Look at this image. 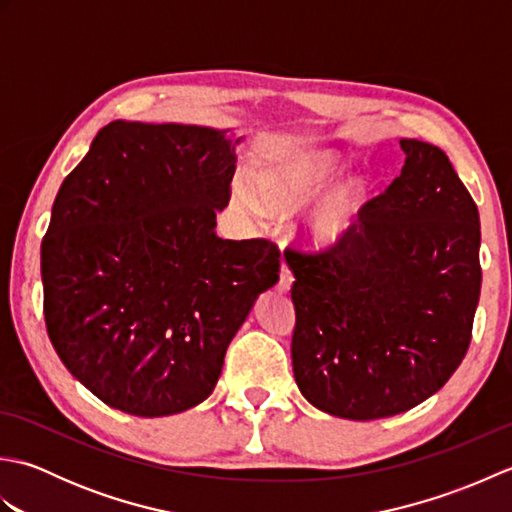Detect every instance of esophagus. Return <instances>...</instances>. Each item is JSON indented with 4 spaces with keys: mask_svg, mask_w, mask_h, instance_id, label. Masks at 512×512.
Wrapping results in <instances>:
<instances>
[{
    "mask_svg": "<svg viewBox=\"0 0 512 512\" xmlns=\"http://www.w3.org/2000/svg\"><path fill=\"white\" fill-rule=\"evenodd\" d=\"M292 281H295V275H292V270L288 268L286 262H281V270H279V284H277V290L279 292H288Z\"/></svg>",
    "mask_w": 512,
    "mask_h": 512,
    "instance_id": "obj_1",
    "label": "esophagus"
}]
</instances>
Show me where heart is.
I'll return each instance as SVG.
<instances>
[{
    "label": "heart",
    "instance_id": "1",
    "mask_svg": "<svg viewBox=\"0 0 512 512\" xmlns=\"http://www.w3.org/2000/svg\"><path fill=\"white\" fill-rule=\"evenodd\" d=\"M341 160L330 149L299 151L250 176L257 200L270 213H295L330 187L341 173ZM367 184L361 178H347L336 184L314 206L303 228L312 248H334L361 231L367 213ZM235 204L250 209L246 195Z\"/></svg>",
    "mask_w": 512,
    "mask_h": 512
}]
</instances>
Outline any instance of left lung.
Masks as SVG:
<instances>
[{
    "mask_svg": "<svg viewBox=\"0 0 512 512\" xmlns=\"http://www.w3.org/2000/svg\"><path fill=\"white\" fill-rule=\"evenodd\" d=\"M405 165L347 242L301 253L292 372L314 407L396 416L447 383L469 350L482 288L480 213L447 154L402 138Z\"/></svg>",
    "mask_w": 512,
    "mask_h": 512,
    "instance_id": "1",
    "label": "left lung"
}]
</instances>
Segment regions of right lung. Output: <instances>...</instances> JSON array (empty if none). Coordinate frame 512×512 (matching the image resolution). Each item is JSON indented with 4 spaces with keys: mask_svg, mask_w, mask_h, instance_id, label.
I'll list each match as a JSON object with an SVG mask.
<instances>
[{
    "mask_svg": "<svg viewBox=\"0 0 512 512\" xmlns=\"http://www.w3.org/2000/svg\"><path fill=\"white\" fill-rule=\"evenodd\" d=\"M198 125H105L63 180L41 242L43 317L63 365L105 405L158 418L200 405L255 299L268 239H222L235 145Z\"/></svg>",
    "mask_w": 512,
    "mask_h": 512,
    "instance_id": "add662e5",
    "label": "right lung"
}]
</instances>
